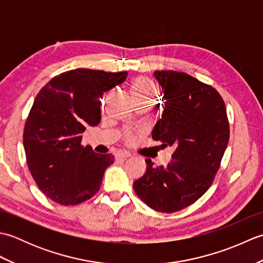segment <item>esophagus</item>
I'll return each mask as SVG.
<instances>
[{
  "instance_id": "34e87169",
  "label": "esophagus",
  "mask_w": 263,
  "mask_h": 263,
  "mask_svg": "<svg viewBox=\"0 0 263 263\" xmlns=\"http://www.w3.org/2000/svg\"><path fill=\"white\" fill-rule=\"evenodd\" d=\"M130 156H131V154L128 153V152H125V150H119V152L115 154V157L116 158H121V159L127 158V157H130Z\"/></svg>"
}]
</instances>
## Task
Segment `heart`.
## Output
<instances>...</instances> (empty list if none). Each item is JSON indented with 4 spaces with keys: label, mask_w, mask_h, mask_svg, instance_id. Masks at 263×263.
Here are the masks:
<instances>
[{
    "label": "heart",
    "mask_w": 263,
    "mask_h": 263,
    "mask_svg": "<svg viewBox=\"0 0 263 263\" xmlns=\"http://www.w3.org/2000/svg\"><path fill=\"white\" fill-rule=\"evenodd\" d=\"M132 96L135 102H155L156 89L146 78H138L131 86Z\"/></svg>",
    "instance_id": "b5f03b06"
}]
</instances>
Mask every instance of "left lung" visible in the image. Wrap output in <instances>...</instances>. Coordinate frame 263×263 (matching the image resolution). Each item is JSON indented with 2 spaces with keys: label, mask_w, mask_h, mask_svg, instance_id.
I'll use <instances>...</instances> for the list:
<instances>
[{
  "label": "left lung",
  "mask_w": 263,
  "mask_h": 263,
  "mask_svg": "<svg viewBox=\"0 0 263 263\" xmlns=\"http://www.w3.org/2000/svg\"><path fill=\"white\" fill-rule=\"evenodd\" d=\"M163 91L161 119L152 136L161 147H175L172 161L154 166L133 182L150 208L175 212L195 202L211 185L230 140L225 103L215 88L184 72L155 71Z\"/></svg>",
  "instance_id": "left-lung-1"
}]
</instances>
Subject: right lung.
I'll list each match as a JSON object with an SVG mask.
<instances>
[{"mask_svg":"<svg viewBox=\"0 0 263 263\" xmlns=\"http://www.w3.org/2000/svg\"><path fill=\"white\" fill-rule=\"evenodd\" d=\"M127 72L76 69L53 78L33 100L24 131L27 165L54 202L74 205L98 192L114 156L82 147L86 127L100 122V98Z\"/></svg>","mask_w":263,"mask_h":263,"instance_id":"right-lung-1","label":"right lung"}]
</instances>
